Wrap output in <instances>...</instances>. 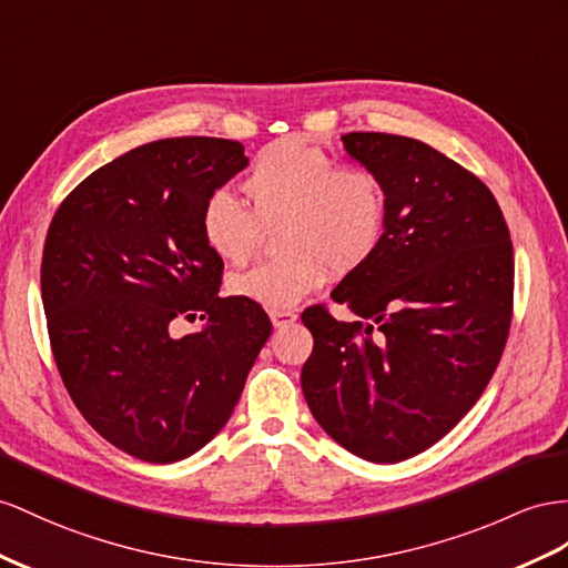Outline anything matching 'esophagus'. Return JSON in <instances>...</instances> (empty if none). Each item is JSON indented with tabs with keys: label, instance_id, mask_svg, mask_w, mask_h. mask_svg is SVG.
<instances>
[{
	"label": "esophagus",
	"instance_id": "esophagus-1",
	"mask_svg": "<svg viewBox=\"0 0 568 568\" xmlns=\"http://www.w3.org/2000/svg\"><path fill=\"white\" fill-rule=\"evenodd\" d=\"M271 322H273V326H275V328H285V326H290V324H295V322H297V314H295V312H285V310H281V312H271Z\"/></svg>",
	"mask_w": 568,
	"mask_h": 568
}]
</instances>
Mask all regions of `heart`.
<instances>
[{
	"label": "heart",
	"mask_w": 568,
	"mask_h": 568,
	"mask_svg": "<svg viewBox=\"0 0 568 568\" xmlns=\"http://www.w3.org/2000/svg\"><path fill=\"white\" fill-rule=\"evenodd\" d=\"M252 211L217 189L201 206L203 244L230 264H244L278 221L285 256L264 261L230 281L232 295L281 312L324 285L328 266L351 273L379 250L388 196L379 174L338 160L302 136L268 143L242 182Z\"/></svg>",
	"instance_id": "obj_1"
}]
</instances>
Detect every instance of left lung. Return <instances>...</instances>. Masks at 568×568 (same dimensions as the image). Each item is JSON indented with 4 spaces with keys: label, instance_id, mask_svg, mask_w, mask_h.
Here are the masks:
<instances>
[{
    "label": "left lung",
    "instance_id": "left-lung-1",
    "mask_svg": "<svg viewBox=\"0 0 568 568\" xmlns=\"http://www.w3.org/2000/svg\"><path fill=\"white\" fill-rule=\"evenodd\" d=\"M343 145L379 174V250L333 290L359 322L302 314L314 351L302 390L316 423L372 463L423 454L454 429L497 369L514 312V246L483 180L432 145L351 132Z\"/></svg>",
    "mask_w": 568,
    "mask_h": 568
}]
</instances>
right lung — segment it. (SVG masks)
Returning a JSON list of instances; mask_svg holds the SVG:
<instances>
[{
  "label": "right lung",
  "instance_id": "add662e5",
  "mask_svg": "<svg viewBox=\"0 0 568 568\" xmlns=\"http://www.w3.org/2000/svg\"><path fill=\"white\" fill-rule=\"evenodd\" d=\"M244 145L180 136L143 143L89 174L57 209L40 290L57 369L103 439L145 463L196 454L225 427L271 318L217 297L223 258L201 206L246 168ZM207 326L178 339L174 317Z\"/></svg>",
  "mask_w": 568,
  "mask_h": 568
}]
</instances>
